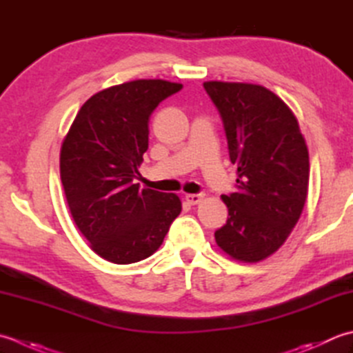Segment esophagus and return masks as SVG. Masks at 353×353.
I'll return each instance as SVG.
<instances>
[{
	"label": "esophagus",
	"instance_id": "obj_1",
	"mask_svg": "<svg viewBox=\"0 0 353 353\" xmlns=\"http://www.w3.org/2000/svg\"><path fill=\"white\" fill-rule=\"evenodd\" d=\"M203 198H204L203 193H187V195H185V201L192 205L199 204L201 201H203Z\"/></svg>",
	"mask_w": 353,
	"mask_h": 353
}]
</instances>
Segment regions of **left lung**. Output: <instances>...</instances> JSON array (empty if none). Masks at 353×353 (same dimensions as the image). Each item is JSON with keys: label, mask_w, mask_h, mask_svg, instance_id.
Returning a JSON list of instances; mask_svg holds the SVG:
<instances>
[{"label": "left lung", "mask_w": 353, "mask_h": 353, "mask_svg": "<svg viewBox=\"0 0 353 353\" xmlns=\"http://www.w3.org/2000/svg\"><path fill=\"white\" fill-rule=\"evenodd\" d=\"M218 106L237 168V192L222 195L228 208L214 233L218 247L237 262L274 254L299 222L307 198L309 154L291 108L262 85L204 82Z\"/></svg>", "instance_id": "left-lung-1"}]
</instances>
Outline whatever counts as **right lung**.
I'll use <instances>...</instances> for the list:
<instances>
[{"label": "right lung", "mask_w": 353, "mask_h": 353, "mask_svg": "<svg viewBox=\"0 0 353 353\" xmlns=\"http://www.w3.org/2000/svg\"><path fill=\"white\" fill-rule=\"evenodd\" d=\"M181 88L163 79H137L99 91L82 105L62 141L61 181L71 218L108 262L126 265L152 256L181 213L176 193L134 184L148 150L150 114Z\"/></svg>", "instance_id": "right-lung-1"}]
</instances>
